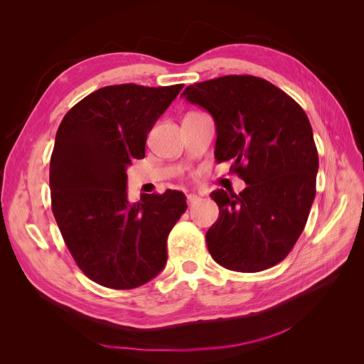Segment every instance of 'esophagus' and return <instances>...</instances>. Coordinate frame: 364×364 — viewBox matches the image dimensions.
I'll return each instance as SVG.
<instances>
[{
    "instance_id": "1",
    "label": "esophagus",
    "mask_w": 364,
    "mask_h": 364,
    "mask_svg": "<svg viewBox=\"0 0 364 364\" xmlns=\"http://www.w3.org/2000/svg\"><path fill=\"white\" fill-rule=\"evenodd\" d=\"M186 200H188V205H193V203H196L197 200H199V196H197V194H188V196H186Z\"/></svg>"
}]
</instances>
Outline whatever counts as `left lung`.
Returning <instances> with one entry per match:
<instances>
[{
	"label": "left lung",
	"mask_w": 364,
	"mask_h": 364,
	"mask_svg": "<svg viewBox=\"0 0 364 364\" xmlns=\"http://www.w3.org/2000/svg\"><path fill=\"white\" fill-rule=\"evenodd\" d=\"M213 115L217 162L246 182L240 194L215 190L217 222L206 246L235 272H261L289 255L305 228L318 168L313 129L290 95L255 75H225L181 94Z\"/></svg>",
	"instance_id": "8db88e82"
}]
</instances>
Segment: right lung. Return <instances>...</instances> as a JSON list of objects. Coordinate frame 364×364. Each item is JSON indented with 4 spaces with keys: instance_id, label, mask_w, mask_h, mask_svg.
Wrapping results in <instances>:
<instances>
[{
    "instance_id": "right-lung-1",
    "label": "right lung",
    "mask_w": 364,
    "mask_h": 364,
    "mask_svg": "<svg viewBox=\"0 0 364 364\" xmlns=\"http://www.w3.org/2000/svg\"><path fill=\"white\" fill-rule=\"evenodd\" d=\"M183 85L105 86L63 117L50 161L51 209L77 266L107 289L144 285L165 267L183 193L127 199L126 168L146 156L149 132Z\"/></svg>"
}]
</instances>
